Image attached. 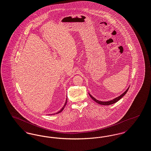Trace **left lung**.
I'll return each instance as SVG.
<instances>
[{
  "label": "left lung",
  "instance_id": "obj_1",
  "mask_svg": "<svg viewBox=\"0 0 151 151\" xmlns=\"http://www.w3.org/2000/svg\"><path fill=\"white\" fill-rule=\"evenodd\" d=\"M129 88L127 89V91H125L124 93H122L121 95H120V96L115 98V99H112V100H111V101H106V102L99 101L97 100V99H96L94 97H93L90 93H89V94L90 97L92 98V99H93V100H94V101L96 102L97 103H98V104H102V105L108 106V105L112 104H114V103H115L117 102V101H119L120 99L121 98H122V97H124V96L126 94L127 91L128 90H129Z\"/></svg>",
  "mask_w": 151,
  "mask_h": 151
}]
</instances>
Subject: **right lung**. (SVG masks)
<instances>
[{"label": "right lung", "mask_w": 151, "mask_h": 151, "mask_svg": "<svg viewBox=\"0 0 151 151\" xmlns=\"http://www.w3.org/2000/svg\"><path fill=\"white\" fill-rule=\"evenodd\" d=\"M67 99H66V102H65V104H64V106H63V107L62 108V109H60V111H58V112H57L56 114H53V115H55V114H59V113H60V112H61L63 110V109H64V108H65V107L66 106V105L67 104Z\"/></svg>", "instance_id": "add662e5"}]
</instances>
